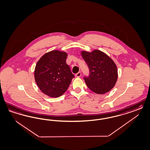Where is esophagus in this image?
<instances>
[{
	"label": "esophagus",
	"instance_id": "esophagus-1",
	"mask_svg": "<svg viewBox=\"0 0 150 150\" xmlns=\"http://www.w3.org/2000/svg\"><path fill=\"white\" fill-rule=\"evenodd\" d=\"M81 75H82V73H81V72H78L76 74V77L78 78L80 77Z\"/></svg>",
	"mask_w": 150,
	"mask_h": 150
}]
</instances>
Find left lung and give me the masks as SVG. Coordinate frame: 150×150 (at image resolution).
<instances>
[{
	"label": "left lung",
	"mask_w": 150,
	"mask_h": 150,
	"mask_svg": "<svg viewBox=\"0 0 150 150\" xmlns=\"http://www.w3.org/2000/svg\"><path fill=\"white\" fill-rule=\"evenodd\" d=\"M81 54L89 71V76L83 78L88 87L99 94L109 92L117 79V70L114 61L99 50L82 51Z\"/></svg>",
	"instance_id": "obj_1"
}]
</instances>
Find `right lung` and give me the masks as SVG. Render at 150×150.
<instances>
[{"instance_id": "1", "label": "right lung", "mask_w": 150, "mask_h": 150, "mask_svg": "<svg viewBox=\"0 0 150 150\" xmlns=\"http://www.w3.org/2000/svg\"><path fill=\"white\" fill-rule=\"evenodd\" d=\"M67 56L64 52L52 51L45 53L36 64L35 81L40 89L49 97L62 96L74 77L66 63Z\"/></svg>"}]
</instances>
